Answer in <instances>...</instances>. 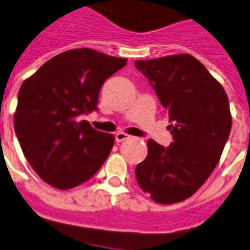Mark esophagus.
Returning a JSON list of instances; mask_svg holds the SVG:
<instances>
[{"instance_id": "obj_1", "label": "esophagus", "mask_w": 250, "mask_h": 250, "mask_svg": "<svg viewBox=\"0 0 250 250\" xmlns=\"http://www.w3.org/2000/svg\"><path fill=\"white\" fill-rule=\"evenodd\" d=\"M115 138H116V142L117 143H121V142H124V140H126L127 138H130L127 134L123 133V131H120V133H117L116 135H115Z\"/></svg>"}]
</instances>
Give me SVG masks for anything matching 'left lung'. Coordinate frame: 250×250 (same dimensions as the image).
Wrapping results in <instances>:
<instances>
[{"label": "left lung", "mask_w": 250, "mask_h": 250, "mask_svg": "<svg viewBox=\"0 0 250 250\" xmlns=\"http://www.w3.org/2000/svg\"><path fill=\"white\" fill-rule=\"evenodd\" d=\"M135 67L157 93L174 134L168 147L148 140L135 177L152 201L179 203L194 194L220 161L232 125L228 94L189 53L137 60Z\"/></svg>", "instance_id": "8db88e82"}]
</instances>
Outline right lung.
<instances>
[{"instance_id":"1","label":"right lung","mask_w":250,"mask_h":250,"mask_svg":"<svg viewBox=\"0 0 250 250\" xmlns=\"http://www.w3.org/2000/svg\"><path fill=\"white\" fill-rule=\"evenodd\" d=\"M126 65L90 48L65 51L24 80L14 113L22 153L38 176L67 190L104 164L115 137L93 129L80 115L96 110L101 86Z\"/></svg>"}]
</instances>
